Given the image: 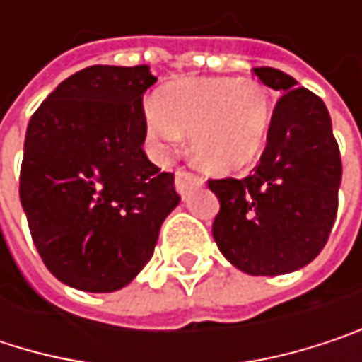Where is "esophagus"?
Here are the masks:
<instances>
[{
	"label": "esophagus",
	"instance_id": "1",
	"mask_svg": "<svg viewBox=\"0 0 362 362\" xmlns=\"http://www.w3.org/2000/svg\"><path fill=\"white\" fill-rule=\"evenodd\" d=\"M201 184H203V180L199 176H194L192 172H186V170H178L176 172V188H178V192H180L182 197H186L192 188H197Z\"/></svg>",
	"mask_w": 362,
	"mask_h": 362
}]
</instances>
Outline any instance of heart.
<instances>
[{
  "label": "heart",
  "mask_w": 362,
  "mask_h": 362,
  "mask_svg": "<svg viewBox=\"0 0 362 362\" xmlns=\"http://www.w3.org/2000/svg\"><path fill=\"white\" fill-rule=\"evenodd\" d=\"M274 105L250 77H205L170 86L144 109L146 136L157 155H170L190 134V153L209 172H235L266 144Z\"/></svg>",
  "instance_id": "1"
}]
</instances>
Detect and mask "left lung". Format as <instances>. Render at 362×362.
<instances>
[{"instance_id":"8db88e82","label":"left lung","mask_w":362,"mask_h":362,"mask_svg":"<svg viewBox=\"0 0 362 362\" xmlns=\"http://www.w3.org/2000/svg\"><path fill=\"white\" fill-rule=\"evenodd\" d=\"M281 92L266 148L243 180H209L220 199L211 233L222 255L253 276L304 268L325 247L337 216L339 146L325 103L287 73L253 69Z\"/></svg>"}]
</instances>
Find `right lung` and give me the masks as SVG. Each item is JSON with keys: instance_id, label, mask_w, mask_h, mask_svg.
I'll list each match as a JSON object with an SVG mask.
<instances>
[{"instance_id": "1", "label": "right lung", "mask_w": 362, "mask_h": 362, "mask_svg": "<svg viewBox=\"0 0 362 362\" xmlns=\"http://www.w3.org/2000/svg\"><path fill=\"white\" fill-rule=\"evenodd\" d=\"M146 64L88 66L33 112L21 168V203L47 270L69 287L110 293L153 257L180 203L174 174L142 151Z\"/></svg>"}]
</instances>
